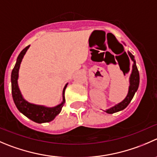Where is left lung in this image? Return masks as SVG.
Masks as SVG:
<instances>
[{"label":"left lung","mask_w":157,"mask_h":157,"mask_svg":"<svg viewBox=\"0 0 157 157\" xmlns=\"http://www.w3.org/2000/svg\"><path fill=\"white\" fill-rule=\"evenodd\" d=\"M128 54L130 56V59L132 60V61L133 62V67H132V72L130 74V86H129V90L127 96L126 97V98L123 100L122 102H121L118 104L115 105L113 107L109 108V109L104 110L105 112L107 113H117L118 111L123 110L124 109H125L127 106L129 105V103H130V101L133 99V96H134L135 93L137 90L138 87H139V83H140V74L139 71H138L137 67L136 64V60L134 59V56L131 54L130 52L128 51ZM129 59V57H128ZM129 61H130V59H129ZM130 70V68H129Z\"/></svg>","instance_id":"8db88e82"}]
</instances>
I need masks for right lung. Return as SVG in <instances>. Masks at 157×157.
<instances>
[{
	"label": "right lung",
	"instance_id": "1",
	"mask_svg": "<svg viewBox=\"0 0 157 157\" xmlns=\"http://www.w3.org/2000/svg\"><path fill=\"white\" fill-rule=\"evenodd\" d=\"M30 45L26 47L18 55L17 62L15 63V66L13 67V71L11 72V90H12V97H13V102L16 105L17 108L21 113H22L24 116L29 118L31 121L38 124H42V123H48L50 121H53L56 117V116L58 115L61 111L62 107L64 105L65 97L64 93L67 83L65 85L64 88L63 90V101L57 106L54 107H47L44 106H40V105H36L27 102L24 99V97L21 95V93L20 91L19 87L17 84L18 79V72H19L20 65H21L22 59L24 57V54H26L27 51L28 50Z\"/></svg>",
	"mask_w": 157,
	"mask_h": 157
}]
</instances>
